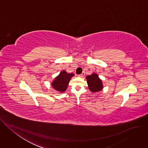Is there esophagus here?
Instances as JSON below:
<instances>
[{"instance_id": "esophagus-1", "label": "esophagus", "mask_w": 148, "mask_h": 148, "mask_svg": "<svg viewBox=\"0 0 148 148\" xmlns=\"http://www.w3.org/2000/svg\"><path fill=\"white\" fill-rule=\"evenodd\" d=\"M84 75H85V72H82L80 75H79V77H83Z\"/></svg>"}]
</instances>
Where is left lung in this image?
<instances>
[{
    "label": "left lung",
    "instance_id": "left-lung-1",
    "mask_svg": "<svg viewBox=\"0 0 148 148\" xmlns=\"http://www.w3.org/2000/svg\"><path fill=\"white\" fill-rule=\"evenodd\" d=\"M88 88L92 92H97L102 90V80L99 79L97 74L93 73L86 77Z\"/></svg>",
    "mask_w": 148,
    "mask_h": 148
}]
</instances>
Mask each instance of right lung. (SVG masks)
Instances as JSON below:
<instances>
[{"instance_id": "add662e5", "label": "right lung", "mask_w": 148, "mask_h": 148, "mask_svg": "<svg viewBox=\"0 0 148 148\" xmlns=\"http://www.w3.org/2000/svg\"><path fill=\"white\" fill-rule=\"evenodd\" d=\"M74 75L72 73L69 74L66 71H62L52 82V87L57 91L63 92L66 90L71 77Z\"/></svg>"}]
</instances>
